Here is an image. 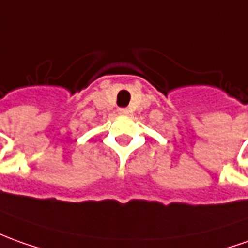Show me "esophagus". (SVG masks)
Returning a JSON list of instances; mask_svg holds the SVG:
<instances>
[{"label": "esophagus", "instance_id": "34e87169", "mask_svg": "<svg viewBox=\"0 0 248 248\" xmlns=\"http://www.w3.org/2000/svg\"><path fill=\"white\" fill-rule=\"evenodd\" d=\"M130 111H129V108H124V107H122V108H118V114L119 115H127Z\"/></svg>", "mask_w": 248, "mask_h": 248}]
</instances>
